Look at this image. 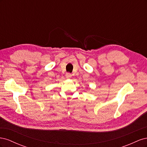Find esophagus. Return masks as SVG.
<instances>
[{
    "instance_id": "1",
    "label": "esophagus",
    "mask_w": 147,
    "mask_h": 147,
    "mask_svg": "<svg viewBox=\"0 0 147 147\" xmlns=\"http://www.w3.org/2000/svg\"><path fill=\"white\" fill-rule=\"evenodd\" d=\"M65 77H66L67 78H70L71 77H72V74H71L70 73H69V72L66 73L65 74Z\"/></svg>"
}]
</instances>
